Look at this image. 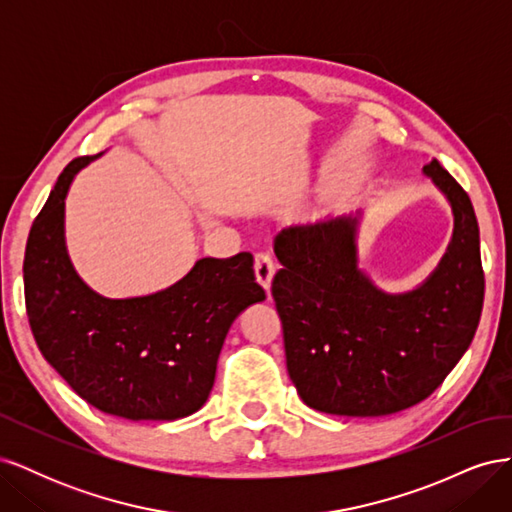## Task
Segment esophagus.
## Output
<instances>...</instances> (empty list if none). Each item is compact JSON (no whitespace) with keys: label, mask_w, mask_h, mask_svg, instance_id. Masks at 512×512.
Masks as SVG:
<instances>
[{"label":"esophagus","mask_w":512,"mask_h":512,"mask_svg":"<svg viewBox=\"0 0 512 512\" xmlns=\"http://www.w3.org/2000/svg\"><path fill=\"white\" fill-rule=\"evenodd\" d=\"M254 273H256V282L269 290L271 282H273V275H275V262L269 254H256L254 258Z\"/></svg>","instance_id":"1"}]
</instances>
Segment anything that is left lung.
<instances>
[{
    "label": "left lung",
    "instance_id": "left-lung-1",
    "mask_svg": "<svg viewBox=\"0 0 512 512\" xmlns=\"http://www.w3.org/2000/svg\"><path fill=\"white\" fill-rule=\"evenodd\" d=\"M453 211V237L427 280L386 292L359 267L363 211L275 239L273 299L286 367L309 408L386 416L427 399L472 344L485 297L470 196L431 160L423 166Z\"/></svg>",
    "mask_w": 512,
    "mask_h": 512
}]
</instances>
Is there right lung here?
Wrapping results in <instances>:
<instances>
[{
	"mask_svg": "<svg viewBox=\"0 0 512 512\" xmlns=\"http://www.w3.org/2000/svg\"><path fill=\"white\" fill-rule=\"evenodd\" d=\"M102 156L72 160L25 247L29 327L76 395L128 421H177L205 406L230 324L267 299L254 258H200L179 282L143 297L108 299L76 273L66 247L74 177Z\"/></svg>",
	"mask_w": 512,
	"mask_h": 512,
	"instance_id": "add662e5",
	"label": "right lung"
}]
</instances>
